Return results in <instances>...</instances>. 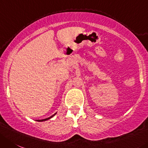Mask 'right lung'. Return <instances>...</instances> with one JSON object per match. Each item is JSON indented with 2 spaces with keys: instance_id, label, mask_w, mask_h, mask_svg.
Returning <instances> with one entry per match:
<instances>
[{
  "instance_id": "1",
  "label": "right lung",
  "mask_w": 148,
  "mask_h": 148,
  "mask_svg": "<svg viewBox=\"0 0 148 148\" xmlns=\"http://www.w3.org/2000/svg\"><path fill=\"white\" fill-rule=\"evenodd\" d=\"M55 114H56V113H55V114H53V115H52V116H50V117H49V118H45V119H42V120H38V121H38V122H42V121H47V120H49V119H50V118H52V117H53L54 115H55Z\"/></svg>"
}]
</instances>
